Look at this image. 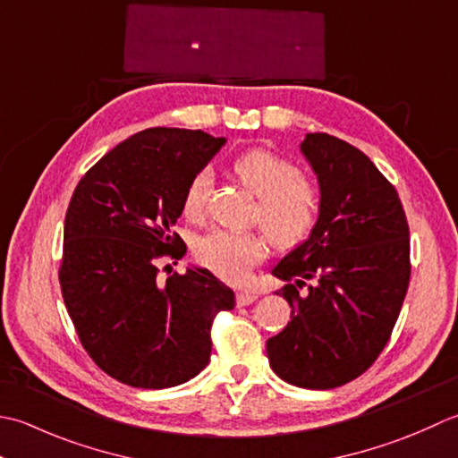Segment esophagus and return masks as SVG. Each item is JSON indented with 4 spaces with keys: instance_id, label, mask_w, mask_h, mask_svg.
<instances>
[{
    "instance_id": "1",
    "label": "esophagus",
    "mask_w": 458,
    "mask_h": 458,
    "mask_svg": "<svg viewBox=\"0 0 458 458\" xmlns=\"http://www.w3.org/2000/svg\"><path fill=\"white\" fill-rule=\"evenodd\" d=\"M255 301H257V294H255V293H249V291H241V293H237V304H239V306L253 304Z\"/></svg>"
}]
</instances>
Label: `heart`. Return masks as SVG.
Here are the masks:
<instances>
[{"mask_svg":"<svg viewBox=\"0 0 458 458\" xmlns=\"http://www.w3.org/2000/svg\"><path fill=\"white\" fill-rule=\"evenodd\" d=\"M231 175L257 195L253 219L265 229L273 245L291 250L310 237L318 221V191L301 175L298 167L263 148L239 154L229 165ZM208 174L193 175L182 195V213L188 221H199L205 213ZM195 257L211 273L239 283L249 268L267 257V241L259 233H233L216 229L195 241Z\"/></svg>","mask_w":458,"mask_h":458,"instance_id":"b5f03b06","label":"heart"}]
</instances>
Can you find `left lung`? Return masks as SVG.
<instances>
[{"label":"left lung","mask_w":458,"mask_h":458,"mask_svg":"<svg viewBox=\"0 0 458 458\" xmlns=\"http://www.w3.org/2000/svg\"><path fill=\"white\" fill-rule=\"evenodd\" d=\"M301 152L318 177L320 213L310 237L273 268L293 312L267 356L286 384L332 389L386 348L411 275L409 225L395 188L358 148L316 132Z\"/></svg>","instance_id":"1"}]
</instances>
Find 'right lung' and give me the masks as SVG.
<instances>
[{"label": "right lung", "instance_id": "right-lung-1", "mask_svg": "<svg viewBox=\"0 0 458 458\" xmlns=\"http://www.w3.org/2000/svg\"><path fill=\"white\" fill-rule=\"evenodd\" d=\"M225 138L148 128L105 154L64 217L59 283L82 348L110 377L142 389L185 384L208 366L211 324L235 294L208 268L157 281L156 259L185 255L172 231L182 195Z\"/></svg>", "mask_w": 458, "mask_h": 458}]
</instances>
